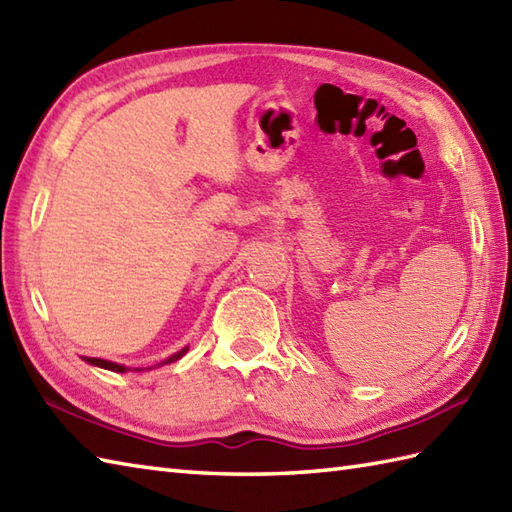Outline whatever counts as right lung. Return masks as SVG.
<instances>
[{
	"mask_svg": "<svg viewBox=\"0 0 512 512\" xmlns=\"http://www.w3.org/2000/svg\"><path fill=\"white\" fill-rule=\"evenodd\" d=\"M189 352V345L187 347H182L180 352H176V354H171L169 358H165V361L162 363H158L156 367H160V365H167V363H173V361H178V358H182L184 354ZM85 363H90V365H96V367H103V369H110V372H118V374H125V372H129V369L132 367H125V365H121V363H112V361H105V358H92V356H81ZM147 369H154V367H147ZM134 372H143V367H134Z\"/></svg>",
	"mask_w": 512,
	"mask_h": 512,
	"instance_id": "right-lung-1",
	"label": "right lung"
}]
</instances>
